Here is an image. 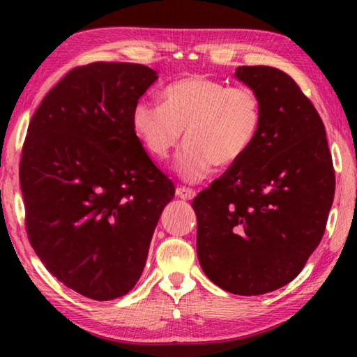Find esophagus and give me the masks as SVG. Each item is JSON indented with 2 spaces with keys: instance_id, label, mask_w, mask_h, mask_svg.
I'll return each mask as SVG.
<instances>
[{
  "instance_id": "34e87169",
  "label": "esophagus",
  "mask_w": 357,
  "mask_h": 357,
  "mask_svg": "<svg viewBox=\"0 0 357 357\" xmlns=\"http://www.w3.org/2000/svg\"><path fill=\"white\" fill-rule=\"evenodd\" d=\"M176 195L179 198H183V200H190V198L193 197V192H192V189H189V187H179V189L176 190Z\"/></svg>"
}]
</instances>
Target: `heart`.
Listing matches in <instances>:
<instances>
[{
    "instance_id": "b5f03b06",
    "label": "heart",
    "mask_w": 357,
    "mask_h": 357,
    "mask_svg": "<svg viewBox=\"0 0 357 357\" xmlns=\"http://www.w3.org/2000/svg\"><path fill=\"white\" fill-rule=\"evenodd\" d=\"M211 144H213V148L215 153H220V154H228L229 151L234 148V137L231 134V128L227 123H223L222 119H219L215 123V126L211 130ZM168 227H173V222L168 220Z\"/></svg>"
}]
</instances>
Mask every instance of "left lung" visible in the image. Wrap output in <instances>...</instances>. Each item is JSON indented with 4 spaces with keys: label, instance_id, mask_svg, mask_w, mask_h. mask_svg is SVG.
<instances>
[{
    "label": "left lung",
    "instance_id": "obj_1",
    "mask_svg": "<svg viewBox=\"0 0 357 357\" xmlns=\"http://www.w3.org/2000/svg\"><path fill=\"white\" fill-rule=\"evenodd\" d=\"M157 72L134 63L72 69L42 99L23 143L26 233L48 273L94 301L128 294L174 185L135 134Z\"/></svg>",
    "mask_w": 357,
    "mask_h": 357
}]
</instances>
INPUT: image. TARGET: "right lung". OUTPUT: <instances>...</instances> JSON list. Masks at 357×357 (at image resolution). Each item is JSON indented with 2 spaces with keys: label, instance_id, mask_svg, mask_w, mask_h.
Returning a JSON list of instances; mask_svg holds the SVG:
<instances>
[{
  "label": "right lung",
  "instance_id": "add662e5",
  "mask_svg": "<svg viewBox=\"0 0 357 357\" xmlns=\"http://www.w3.org/2000/svg\"><path fill=\"white\" fill-rule=\"evenodd\" d=\"M258 124L228 170L195 197L197 253L211 282L258 296L298 277L323 238L335 192L324 126L293 78L269 66L234 72Z\"/></svg>",
  "mask_w": 357,
  "mask_h": 357
}]
</instances>
